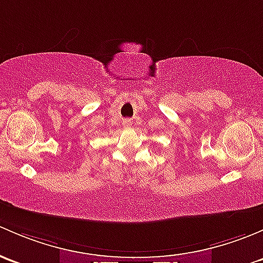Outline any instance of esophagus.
Returning <instances> with one entry per match:
<instances>
[{
  "label": "esophagus",
  "instance_id": "obj_1",
  "mask_svg": "<svg viewBox=\"0 0 263 263\" xmlns=\"http://www.w3.org/2000/svg\"><path fill=\"white\" fill-rule=\"evenodd\" d=\"M132 125V121L130 120H125L124 121V126H130Z\"/></svg>",
  "mask_w": 263,
  "mask_h": 263
}]
</instances>
